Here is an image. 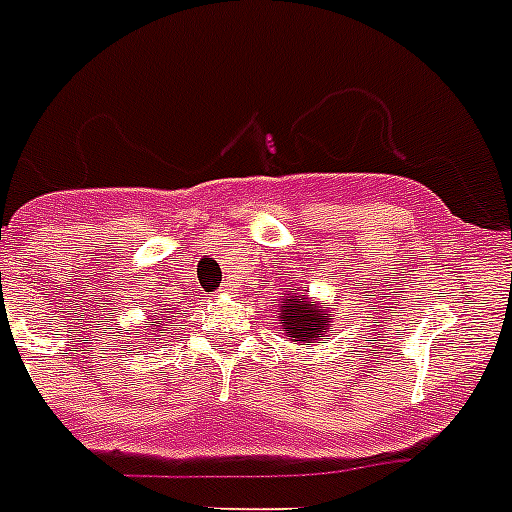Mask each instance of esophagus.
I'll return each instance as SVG.
<instances>
[{
  "instance_id": "obj_1",
  "label": "esophagus",
  "mask_w": 512,
  "mask_h": 512,
  "mask_svg": "<svg viewBox=\"0 0 512 512\" xmlns=\"http://www.w3.org/2000/svg\"><path fill=\"white\" fill-rule=\"evenodd\" d=\"M225 292H227V285H225V290H220V295H225Z\"/></svg>"
}]
</instances>
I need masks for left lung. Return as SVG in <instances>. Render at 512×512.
<instances>
[{"label": "left lung", "instance_id": "obj_1", "mask_svg": "<svg viewBox=\"0 0 512 512\" xmlns=\"http://www.w3.org/2000/svg\"><path fill=\"white\" fill-rule=\"evenodd\" d=\"M282 331L290 336L292 342H316L326 331L334 326L331 310L323 308L321 303H313L308 298V290H287L282 295V305L277 310Z\"/></svg>", "mask_w": 512, "mask_h": 512}]
</instances>
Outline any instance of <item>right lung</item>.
<instances>
[{"label": "right lung", "instance_id": "add662e5", "mask_svg": "<svg viewBox=\"0 0 512 512\" xmlns=\"http://www.w3.org/2000/svg\"><path fill=\"white\" fill-rule=\"evenodd\" d=\"M170 308H160L155 313V316L152 318H147V321H144V329H137V334L139 331H144V334H147V331H150V334H157V336H165V331H168V323H170Z\"/></svg>", "mask_w": 512, "mask_h": 512}]
</instances>
